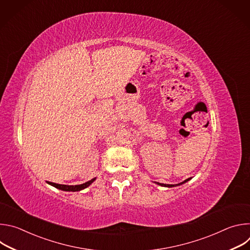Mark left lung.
I'll use <instances>...</instances> for the list:
<instances>
[{"label": "left lung", "mask_w": 250, "mask_h": 250, "mask_svg": "<svg viewBox=\"0 0 250 250\" xmlns=\"http://www.w3.org/2000/svg\"><path fill=\"white\" fill-rule=\"evenodd\" d=\"M190 179H192V178H188V179H186L185 181H183V182H181V183H179V184H176V185H170V184H162V183H158V182H156V184L157 185H160V186H163V187H175V186H179V185H182V184H184V183H186V182H188Z\"/></svg>", "instance_id": "1"}]
</instances>
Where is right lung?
<instances>
[{
	"label": "right lung",
	"mask_w": 250,
	"mask_h": 250,
	"mask_svg": "<svg viewBox=\"0 0 250 250\" xmlns=\"http://www.w3.org/2000/svg\"><path fill=\"white\" fill-rule=\"evenodd\" d=\"M96 180V178H93L92 180L86 182V183H83L81 185H75V186H72V185H61V184H56V183H52V182H48L46 181L47 184L59 189V190H62V191H67V192H77V191H81L87 187H89L94 181Z\"/></svg>",
	"instance_id": "right-lung-1"
}]
</instances>
